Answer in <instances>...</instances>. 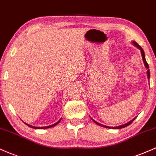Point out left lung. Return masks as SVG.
<instances>
[{
    "instance_id": "1",
    "label": "left lung",
    "mask_w": 156,
    "mask_h": 156,
    "mask_svg": "<svg viewBox=\"0 0 156 156\" xmlns=\"http://www.w3.org/2000/svg\"><path fill=\"white\" fill-rule=\"evenodd\" d=\"M133 44H134V45L136 46V47L137 48H138V49H139L140 50H141V55H142V59H143L144 64V66H145V67H146L147 69V78H148V80H149V81H150V69H149V65H148V64H147V62L146 59H145V54H144V52L143 49H142L141 47H140V46L138 45V44H137L136 42H135V41H133ZM91 119H92V118H91ZM135 119H136V118H135V119H133V120H132V121H129V122H128V123H126V124H124V125H121V126H116V127H111V126H107L103 125V124H100V123L97 122V121H95V120H93V119H92V121H93L95 123V124H98V125H99V126H104V127H106V128H109V129H111V128H112V129H121V128L126 127V126H129V124H132V123L133 122V121H134Z\"/></svg>"
}]
</instances>
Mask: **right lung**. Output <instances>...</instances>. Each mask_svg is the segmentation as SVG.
<instances>
[{
  "instance_id": "1",
  "label": "right lung",
  "mask_w": 156,
  "mask_h": 156,
  "mask_svg": "<svg viewBox=\"0 0 156 156\" xmlns=\"http://www.w3.org/2000/svg\"><path fill=\"white\" fill-rule=\"evenodd\" d=\"M61 119L59 120L58 121V122H56L55 124H52V125H50V126H43V127H37V126H32V125H30V124H27V123H25L24 122V124H27V126H30V127H32V128H34V129H47V128H50V127H52V126H55V125H57L58 124V123L60 122V121H61Z\"/></svg>"
}]
</instances>
